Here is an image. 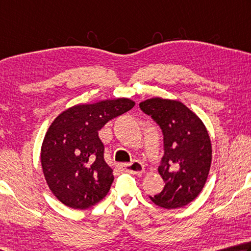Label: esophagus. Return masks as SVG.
<instances>
[{"mask_svg":"<svg viewBox=\"0 0 251 251\" xmlns=\"http://www.w3.org/2000/svg\"><path fill=\"white\" fill-rule=\"evenodd\" d=\"M123 170H125L126 172H129L131 175H141L145 171V167L141 162L135 160L130 163H127V165H123L122 166Z\"/></svg>","mask_w":251,"mask_h":251,"instance_id":"esophagus-1","label":"esophagus"}]
</instances>
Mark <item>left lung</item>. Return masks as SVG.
<instances>
[{
    "instance_id": "left-lung-1",
    "label": "left lung",
    "mask_w": 251,
    "mask_h": 251,
    "mask_svg": "<svg viewBox=\"0 0 251 251\" xmlns=\"http://www.w3.org/2000/svg\"><path fill=\"white\" fill-rule=\"evenodd\" d=\"M162 130L165 153L158 171L165 181L151 201L167 209L183 207L201 193L212 162V144L206 127L183 103L152 98L139 104Z\"/></svg>"
}]
</instances>
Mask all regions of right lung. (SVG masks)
Segmentation results:
<instances>
[{
	"mask_svg": "<svg viewBox=\"0 0 251 251\" xmlns=\"http://www.w3.org/2000/svg\"><path fill=\"white\" fill-rule=\"evenodd\" d=\"M134 105L125 98L79 104L59 114L49 126L40 161L49 189L66 206L86 209L106 197L114 176L104 160L99 130Z\"/></svg>",
	"mask_w": 251,
	"mask_h": 251,
	"instance_id": "obj_1",
	"label": "right lung"
}]
</instances>
